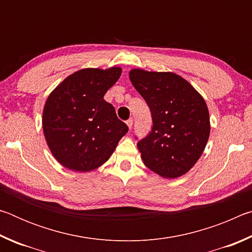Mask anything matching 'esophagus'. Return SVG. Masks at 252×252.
<instances>
[{
    "label": "esophagus",
    "mask_w": 252,
    "mask_h": 252,
    "mask_svg": "<svg viewBox=\"0 0 252 252\" xmlns=\"http://www.w3.org/2000/svg\"><path fill=\"white\" fill-rule=\"evenodd\" d=\"M126 126H129V129L131 130V129H132V126H133V119H132V118H130V119H129V120H127V121H126Z\"/></svg>",
    "instance_id": "obj_1"
}]
</instances>
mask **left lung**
<instances>
[{
  "instance_id": "left-lung-1",
  "label": "left lung",
  "mask_w": 252,
  "mask_h": 252,
  "mask_svg": "<svg viewBox=\"0 0 252 252\" xmlns=\"http://www.w3.org/2000/svg\"><path fill=\"white\" fill-rule=\"evenodd\" d=\"M129 78L152 116L150 134L138 142L143 163L162 178L183 176L197 163L210 135L206 101L173 72L132 69Z\"/></svg>"
}]
</instances>
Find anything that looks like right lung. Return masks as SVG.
I'll return each instance as SVG.
<instances>
[{
  "label": "right lung",
  "mask_w": 252,
  "mask_h": 252,
  "mask_svg": "<svg viewBox=\"0 0 252 252\" xmlns=\"http://www.w3.org/2000/svg\"><path fill=\"white\" fill-rule=\"evenodd\" d=\"M122 69L88 67L74 72L46 99L42 126L50 151L63 167L78 172L109 160L129 127L103 96Z\"/></svg>",
  "instance_id": "obj_1"
}]
</instances>
